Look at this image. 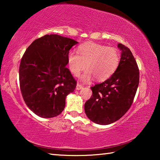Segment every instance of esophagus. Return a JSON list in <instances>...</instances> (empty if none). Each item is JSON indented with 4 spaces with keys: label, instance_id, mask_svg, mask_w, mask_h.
<instances>
[{
    "label": "esophagus",
    "instance_id": "obj_1",
    "mask_svg": "<svg viewBox=\"0 0 160 160\" xmlns=\"http://www.w3.org/2000/svg\"><path fill=\"white\" fill-rule=\"evenodd\" d=\"M83 85H81V84H80V83H77V86H76V89L77 90H81V88H83Z\"/></svg>",
    "mask_w": 160,
    "mask_h": 160
}]
</instances>
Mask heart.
I'll return each instance as SVG.
<instances>
[{
	"label": "heart",
	"mask_w": 160,
	"mask_h": 160,
	"mask_svg": "<svg viewBox=\"0 0 160 160\" xmlns=\"http://www.w3.org/2000/svg\"><path fill=\"white\" fill-rule=\"evenodd\" d=\"M79 52L70 51L68 53V65L74 76H78L86 67L87 70L81 77L83 81H90L92 77L96 81L106 80L119 65L120 55L116 48L88 42L80 45Z\"/></svg>",
	"instance_id": "heart-1"
}]
</instances>
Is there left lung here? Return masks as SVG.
<instances>
[{
	"instance_id": "left-lung-1",
	"label": "left lung",
	"mask_w": 160,
	"mask_h": 160,
	"mask_svg": "<svg viewBox=\"0 0 160 160\" xmlns=\"http://www.w3.org/2000/svg\"><path fill=\"white\" fill-rule=\"evenodd\" d=\"M121 56L109 79L91 87L92 95L84 105L86 116L99 125H108L125 115L133 102L139 83L137 63L130 49L118 44Z\"/></svg>"
}]
</instances>
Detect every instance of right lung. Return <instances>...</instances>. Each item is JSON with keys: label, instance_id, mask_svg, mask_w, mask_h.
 Listing matches in <instances>:
<instances>
[{"label": "right lung", "instance_id": "add662e5", "mask_svg": "<svg viewBox=\"0 0 160 160\" xmlns=\"http://www.w3.org/2000/svg\"><path fill=\"white\" fill-rule=\"evenodd\" d=\"M78 42L58 35H46L27 48L19 66V84L23 100L41 118L62 113L65 98L77 81L66 68L70 49Z\"/></svg>", "mask_w": 160, "mask_h": 160}]
</instances>
